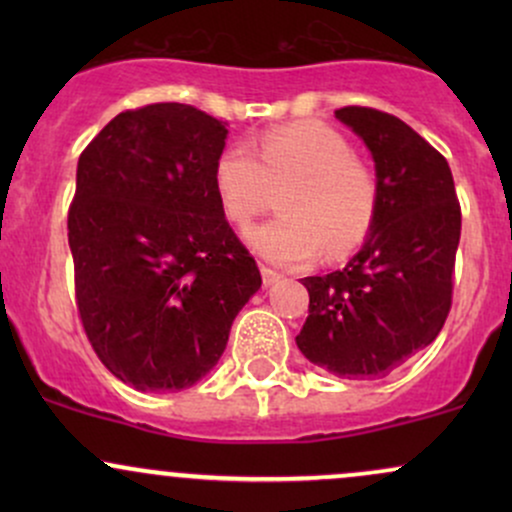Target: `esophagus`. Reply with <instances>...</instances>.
<instances>
[{"instance_id":"obj_1","label":"esophagus","mask_w":512,"mask_h":512,"mask_svg":"<svg viewBox=\"0 0 512 512\" xmlns=\"http://www.w3.org/2000/svg\"><path fill=\"white\" fill-rule=\"evenodd\" d=\"M279 279H284V276L276 272V269L264 267V264H262V284H264V286H272V284H276V281H279Z\"/></svg>"}]
</instances>
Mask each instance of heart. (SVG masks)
I'll list each match as a JSON object with an SVG mask.
<instances>
[{"label":"heart","mask_w":512,"mask_h":512,"mask_svg":"<svg viewBox=\"0 0 512 512\" xmlns=\"http://www.w3.org/2000/svg\"><path fill=\"white\" fill-rule=\"evenodd\" d=\"M254 151L231 144L214 161V192L223 214L245 228L284 187L276 219L248 231L250 248L274 264L339 260L366 240L380 204L375 170L356 158L339 129L301 120L262 132Z\"/></svg>","instance_id":"heart-1"}]
</instances>
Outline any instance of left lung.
Wrapping results in <instances>:
<instances>
[{
  "mask_svg": "<svg viewBox=\"0 0 512 512\" xmlns=\"http://www.w3.org/2000/svg\"><path fill=\"white\" fill-rule=\"evenodd\" d=\"M334 115L373 154L380 204L344 269L301 279L310 305L296 344L339 378L378 380L443 330L462 214L448 161L407 122L358 105Z\"/></svg>",
  "mask_w": 512,
  "mask_h": 512,
  "instance_id": "left-lung-1",
  "label": "left lung"
}]
</instances>
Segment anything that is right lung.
<instances>
[{
	"label": "right lung",
	"instance_id": "add662e5",
	"mask_svg": "<svg viewBox=\"0 0 512 512\" xmlns=\"http://www.w3.org/2000/svg\"><path fill=\"white\" fill-rule=\"evenodd\" d=\"M226 134L192 105L154 103L113 117L79 156L76 308L103 366L134 390L204 378L262 286L214 192Z\"/></svg>",
	"mask_w": 512,
	"mask_h": 512
}]
</instances>
